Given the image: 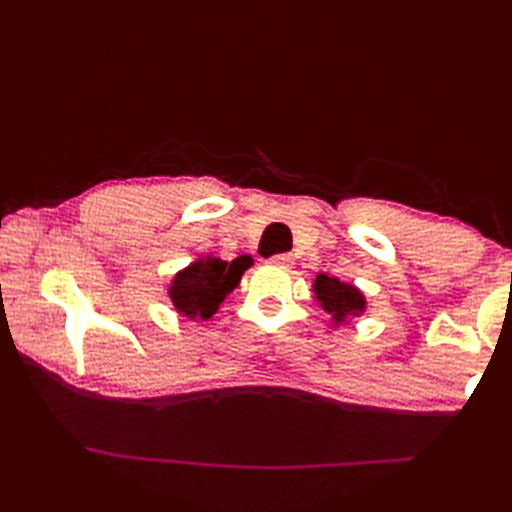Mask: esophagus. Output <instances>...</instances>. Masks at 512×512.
Returning a JSON list of instances; mask_svg holds the SVG:
<instances>
[{
  "label": "esophagus",
  "mask_w": 512,
  "mask_h": 512,
  "mask_svg": "<svg viewBox=\"0 0 512 512\" xmlns=\"http://www.w3.org/2000/svg\"><path fill=\"white\" fill-rule=\"evenodd\" d=\"M268 264L279 266V268H290L292 264H295V257H292V255H273L268 259Z\"/></svg>",
  "instance_id": "esophagus-1"
}]
</instances>
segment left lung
<instances>
[{
  "instance_id": "left-lung-1",
  "label": "left lung",
  "mask_w": 512,
  "mask_h": 512,
  "mask_svg": "<svg viewBox=\"0 0 512 512\" xmlns=\"http://www.w3.org/2000/svg\"><path fill=\"white\" fill-rule=\"evenodd\" d=\"M312 292L319 306L330 314L334 328L361 317L367 308L365 295L354 284H345V281L328 277L325 273H319L312 281Z\"/></svg>"
}]
</instances>
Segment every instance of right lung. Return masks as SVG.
<instances>
[{
    "instance_id": "1",
    "label": "right lung",
    "mask_w": 512,
    "mask_h": 512,
    "mask_svg": "<svg viewBox=\"0 0 512 512\" xmlns=\"http://www.w3.org/2000/svg\"><path fill=\"white\" fill-rule=\"evenodd\" d=\"M253 266V257L239 255L233 262L204 255L178 270L169 284V299L180 317L209 321L226 295L239 286L242 275Z\"/></svg>"
}]
</instances>
